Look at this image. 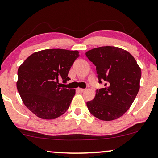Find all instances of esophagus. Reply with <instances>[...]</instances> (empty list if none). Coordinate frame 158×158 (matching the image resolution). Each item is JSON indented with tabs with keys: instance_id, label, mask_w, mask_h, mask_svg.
<instances>
[{
	"instance_id": "1",
	"label": "esophagus",
	"mask_w": 158,
	"mask_h": 158,
	"mask_svg": "<svg viewBox=\"0 0 158 158\" xmlns=\"http://www.w3.org/2000/svg\"><path fill=\"white\" fill-rule=\"evenodd\" d=\"M77 91H79L80 92H83V91H85V89H81V88H78V89H77Z\"/></svg>"
}]
</instances>
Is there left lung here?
Here are the masks:
<instances>
[{
	"label": "left lung",
	"mask_w": 158,
	"mask_h": 158,
	"mask_svg": "<svg viewBox=\"0 0 158 158\" xmlns=\"http://www.w3.org/2000/svg\"><path fill=\"white\" fill-rule=\"evenodd\" d=\"M85 55L97 67L99 83L106 82L104 88L96 91L94 99L87 102L88 109L99 120L118 119L130 108L138 94L141 68L130 53L118 47H99Z\"/></svg>",
	"instance_id": "left-lung-1"
}]
</instances>
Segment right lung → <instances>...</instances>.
Returning <instances> with one entry per match:
<instances>
[{"mask_svg":"<svg viewBox=\"0 0 158 158\" xmlns=\"http://www.w3.org/2000/svg\"><path fill=\"white\" fill-rule=\"evenodd\" d=\"M77 51L46 49L27 57L18 69L16 87L22 102L37 117L46 120L62 115L69 108L75 89H65L68 73Z\"/></svg>","mask_w":158,"mask_h":158,"instance_id":"1","label":"right lung"}]
</instances>
